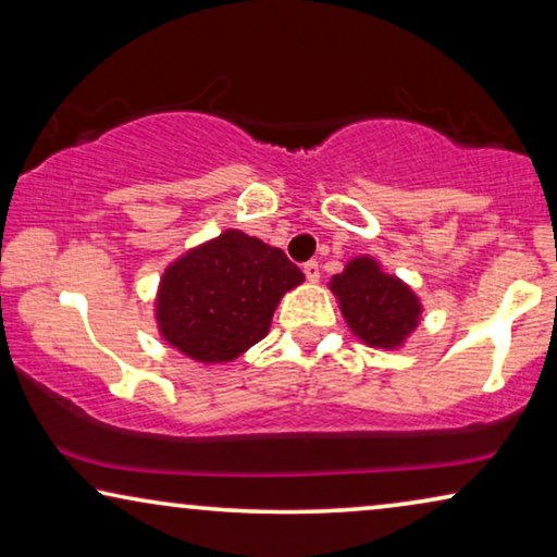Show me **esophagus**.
<instances>
[{
    "instance_id": "obj_1",
    "label": "esophagus",
    "mask_w": 557,
    "mask_h": 557,
    "mask_svg": "<svg viewBox=\"0 0 557 557\" xmlns=\"http://www.w3.org/2000/svg\"><path fill=\"white\" fill-rule=\"evenodd\" d=\"M304 273H307V278L314 284V281H319V263L317 261H307L304 263Z\"/></svg>"
}]
</instances>
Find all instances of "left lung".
Here are the masks:
<instances>
[{"mask_svg": "<svg viewBox=\"0 0 557 557\" xmlns=\"http://www.w3.org/2000/svg\"><path fill=\"white\" fill-rule=\"evenodd\" d=\"M339 309L349 330L370 347L393 349L418 326L421 304L400 278L380 271L377 261L362 256L332 278Z\"/></svg>", "mask_w": 557, "mask_h": 557, "instance_id": "1", "label": "left lung"}]
</instances>
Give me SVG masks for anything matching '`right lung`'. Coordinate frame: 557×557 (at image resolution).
I'll list each match as a JSON object with an SVG mask.
<instances>
[{"label":"right lung","mask_w":557,"mask_h":557,"mask_svg":"<svg viewBox=\"0 0 557 557\" xmlns=\"http://www.w3.org/2000/svg\"><path fill=\"white\" fill-rule=\"evenodd\" d=\"M301 281L281 248L225 231L164 271L159 330L197 362H231L269 334L278 299Z\"/></svg>","instance_id":"right-lung-1"}]
</instances>
